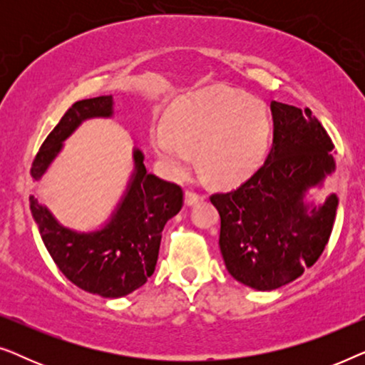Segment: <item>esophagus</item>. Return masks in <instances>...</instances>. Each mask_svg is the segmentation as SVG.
I'll list each match as a JSON object with an SVG mask.
<instances>
[{
  "label": "esophagus",
  "mask_w": 365,
  "mask_h": 365,
  "mask_svg": "<svg viewBox=\"0 0 365 365\" xmlns=\"http://www.w3.org/2000/svg\"><path fill=\"white\" fill-rule=\"evenodd\" d=\"M204 199L202 194H199L196 191H186V196H184V201H186L187 206H194V204L201 202Z\"/></svg>",
  "instance_id": "34e87169"
}]
</instances>
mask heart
Here are the masks:
<instances>
[{
    "label": "heart",
    "mask_w": 365,
    "mask_h": 365,
    "mask_svg": "<svg viewBox=\"0 0 365 365\" xmlns=\"http://www.w3.org/2000/svg\"><path fill=\"white\" fill-rule=\"evenodd\" d=\"M271 136V116L261 99L227 86L182 96L154 128L153 146L173 173H182L197 149L201 166L221 182H236L261 166Z\"/></svg>",
    "instance_id": "1"
}]
</instances>
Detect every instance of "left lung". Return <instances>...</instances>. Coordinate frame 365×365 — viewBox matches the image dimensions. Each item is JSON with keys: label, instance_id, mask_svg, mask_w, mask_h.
Segmentation results:
<instances>
[{"label": "left lung", "instance_id": "1", "mask_svg": "<svg viewBox=\"0 0 365 365\" xmlns=\"http://www.w3.org/2000/svg\"><path fill=\"white\" fill-rule=\"evenodd\" d=\"M274 138L266 161L246 182L216 192L219 247L236 281L274 291L302 276L321 257L336 219L337 196L304 202L334 173L332 139L309 108L271 103Z\"/></svg>", "mask_w": 365, "mask_h": 365}]
</instances>
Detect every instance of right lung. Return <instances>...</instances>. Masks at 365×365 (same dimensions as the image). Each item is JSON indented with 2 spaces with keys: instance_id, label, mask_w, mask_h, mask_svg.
<instances>
[{
  "instance_id": "add662e5",
  "label": "right lung",
  "mask_w": 365,
  "mask_h": 365,
  "mask_svg": "<svg viewBox=\"0 0 365 365\" xmlns=\"http://www.w3.org/2000/svg\"><path fill=\"white\" fill-rule=\"evenodd\" d=\"M113 116V96L74 103L48 134L34 158L31 176L41 179L61 151L63 141L89 118ZM134 173L126 194L109 222L99 231L76 232L63 227L34 196L29 197L33 217L49 256L64 276L83 291L101 297H123L153 276L163 229L181 211V186L149 174L144 156L134 149Z\"/></svg>"
}]
</instances>
